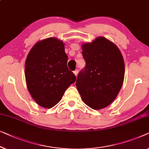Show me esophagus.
I'll use <instances>...</instances> for the list:
<instances>
[{
  "mask_svg": "<svg viewBox=\"0 0 149 149\" xmlns=\"http://www.w3.org/2000/svg\"><path fill=\"white\" fill-rule=\"evenodd\" d=\"M78 73H79V70L78 69H76L74 71V74H75V76H76V77L77 76V74H78Z\"/></svg>",
  "mask_w": 149,
  "mask_h": 149,
  "instance_id": "34e87169",
  "label": "esophagus"
}]
</instances>
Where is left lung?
Returning a JSON list of instances; mask_svg holds the SVG:
<instances>
[{
    "label": "left lung",
    "instance_id": "8db88e82",
    "mask_svg": "<svg viewBox=\"0 0 149 149\" xmlns=\"http://www.w3.org/2000/svg\"><path fill=\"white\" fill-rule=\"evenodd\" d=\"M82 49L86 65L77 77V90L91 108H104L113 102L122 88L124 58L118 47L103 37L85 43Z\"/></svg>",
    "mask_w": 149,
    "mask_h": 149
}]
</instances>
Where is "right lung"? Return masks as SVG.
<instances>
[{"label": "right lung", "instance_id": "add662e5", "mask_svg": "<svg viewBox=\"0 0 149 149\" xmlns=\"http://www.w3.org/2000/svg\"><path fill=\"white\" fill-rule=\"evenodd\" d=\"M67 61L64 43L56 38L40 41L30 50L25 61V80L30 95L39 105L54 107L76 81Z\"/></svg>", "mask_w": 149, "mask_h": 149}]
</instances>
